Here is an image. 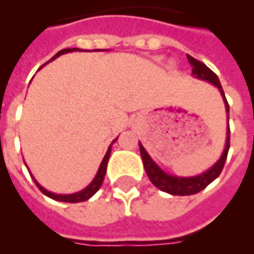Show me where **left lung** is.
<instances>
[{
    "label": "left lung",
    "instance_id": "left-lung-1",
    "mask_svg": "<svg viewBox=\"0 0 254 254\" xmlns=\"http://www.w3.org/2000/svg\"><path fill=\"white\" fill-rule=\"evenodd\" d=\"M187 59H189L190 64L192 67V76L196 77V79H200V80L208 81L212 85L220 91L221 97H223V101L225 104V112H227V120H228V125H227V139H225V147L223 154L215 165L209 167L208 170H205L204 173L199 174V175H195V177H178V175H171V174L165 173L161 167L157 165V163L153 161L149 153L145 150V147L142 146V143L139 142V151H141V157H142L143 167H145V171H146L147 177L151 181V183L159 189L161 191H165V192L170 193V195H181V196H185V195H193V193H197L201 190H204L207 186L216 179L219 175H220L221 170L224 167V163L227 161V155H228L229 150V105L227 103V99H225L224 91L221 88L220 81H219V77L216 76V73L212 72L211 69L201 62L196 61L195 58L187 55Z\"/></svg>",
    "mask_w": 254,
    "mask_h": 254
}]
</instances>
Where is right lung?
Instances as JSON below:
<instances>
[{"label": "right lung", "instance_id": "obj_1", "mask_svg": "<svg viewBox=\"0 0 254 254\" xmlns=\"http://www.w3.org/2000/svg\"><path fill=\"white\" fill-rule=\"evenodd\" d=\"M72 51H83V50H79V49L61 50V51H59L57 55H54V58L51 59V61L57 59L58 57H61V55H63V54L72 53ZM93 51H107V50H93ZM51 61H50V62H51ZM117 138H119V137H117ZM117 138H116L115 141H113V142L109 145V147H108L107 154L104 155L103 161H101V163H100V167H99V170H97V173H96L95 178H93V181H92L91 183H89V185L85 187V189H83L81 191H79V192H75V193H55V192H51V191L46 190L45 187H42V186L38 183L37 179L33 177V174H31V178H33L34 182H35V185L38 186V189L41 190L42 192L45 193L46 196L51 197V199H54V200L64 201V203H79V201L88 200L89 197L93 196V195H95V193L99 191V189L101 187V185H103L104 177H105V173H107L108 159H109V155H111V151H112V145H113V143L117 141ZM26 167H27V166H26Z\"/></svg>", "mask_w": 254, "mask_h": 254}]
</instances>
